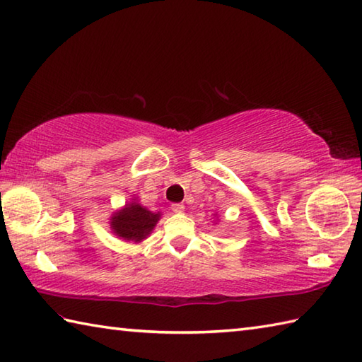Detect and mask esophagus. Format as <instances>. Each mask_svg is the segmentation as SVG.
Masks as SVG:
<instances>
[{"label":"esophagus","instance_id":"esophagus-1","mask_svg":"<svg viewBox=\"0 0 362 362\" xmlns=\"http://www.w3.org/2000/svg\"><path fill=\"white\" fill-rule=\"evenodd\" d=\"M173 211L174 214H183V211H185V205L183 204H173Z\"/></svg>","mask_w":362,"mask_h":362}]
</instances>
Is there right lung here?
Here are the masks:
<instances>
[{"mask_svg":"<svg viewBox=\"0 0 362 362\" xmlns=\"http://www.w3.org/2000/svg\"><path fill=\"white\" fill-rule=\"evenodd\" d=\"M160 218V211H151L134 197L122 209L112 211L110 216V229L124 242L141 243L151 235Z\"/></svg>","mask_w":362,"mask_h":362,"instance_id":"1","label":"right lung"}]
</instances>
